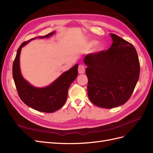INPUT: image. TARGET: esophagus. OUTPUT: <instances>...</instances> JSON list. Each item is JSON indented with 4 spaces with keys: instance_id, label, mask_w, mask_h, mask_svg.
<instances>
[{
    "instance_id": "1",
    "label": "esophagus",
    "mask_w": 153,
    "mask_h": 153,
    "mask_svg": "<svg viewBox=\"0 0 153 153\" xmlns=\"http://www.w3.org/2000/svg\"><path fill=\"white\" fill-rule=\"evenodd\" d=\"M78 73L84 74L85 73V66H84V65H82V64L79 65V66H78Z\"/></svg>"
}]
</instances>
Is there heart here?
I'll list each match as a JSON object with an SVG mask.
<instances>
[{
    "label": "heart",
    "mask_w": 153,
    "mask_h": 153,
    "mask_svg": "<svg viewBox=\"0 0 153 153\" xmlns=\"http://www.w3.org/2000/svg\"><path fill=\"white\" fill-rule=\"evenodd\" d=\"M98 44V41L97 40H91V41H89L88 44V48H93L94 46H96V45ZM105 49V46H104L103 44H99L98 46L95 48L94 49V52L96 53H100L102 51H103Z\"/></svg>",
    "instance_id": "heart-1"
}]
</instances>
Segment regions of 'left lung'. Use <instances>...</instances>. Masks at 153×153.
I'll return each mask as SVG.
<instances>
[{"label":"left lung","instance_id":"1","mask_svg":"<svg viewBox=\"0 0 153 153\" xmlns=\"http://www.w3.org/2000/svg\"><path fill=\"white\" fill-rule=\"evenodd\" d=\"M113 42L107 51L84 58L88 78V94L93 104L111 109L124 104L137 84L140 62L137 50L118 35L110 33Z\"/></svg>","mask_w":153,"mask_h":153}]
</instances>
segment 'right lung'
Wrapping results in <instances>:
<instances>
[{"label":"right lung","instance_id":"right-lung-1","mask_svg":"<svg viewBox=\"0 0 153 153\" xmlns=\"http://www.w3.org/2000/svg\"><path fill=\"white\" fill-rule=\"evenodd\" d=\"M55 31L45 36L33 38L23 42L19 48L13 64V77L19 96L24 104L40 112L53 113L59 110L66 102L70 85L78 75V64L68 71L63 73L48 86L36 88L23 78L20 68V55L22 48L36 38H48Z\"/></svg>","mask_w":153,"mask_h":153}]
</instances>
